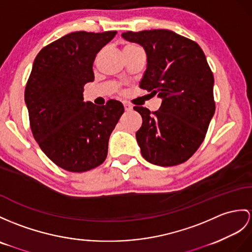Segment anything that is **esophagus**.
Here are the masks:
<instances>
[{
  "mask_svg": "<svg viewBox=\"0 0 252 252\" xmlns=\"http://www.w3.org/2000/svg\"><path fill=\"white\" fill-rule=\"evenodd\" d=\"M124 108H125L126 111H131V110H132V106L128 102H124Z\"/></svg>",
  "mask_w": 252,
  "mask_h": 252,
  "instance_id": "obj_1",
  "label": "esophagus"
}]
</instances>
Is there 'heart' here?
<instances>
[{
  "instance_id": "b5f03b06",
  "label": "heart",
  "mask_w": 252,
  "mask_h": 252,
  "mask_svg": "<svg viewBox=\"0 0 252 252\" xmlns=\"http://www.w3.org/2000/svg\"><path fill=\"white\" fill-rule=\"evenodd\" d=\"M134 49H140L138 46L133 45V44H127L125 47H124V51H127V50H134Z\"/></svg>"
}]
</instances>
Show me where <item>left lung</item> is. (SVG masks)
<instances>
[{"label": "left lung", "instance_id": "left-lung-1", "mask_svg": "<svg viewBox=\"0 0 252 252\" xmlns=\"http://www.w3.org/2000/svg\"><path fill=\"white\" fill-rule=\"evenodd\" d=\"M141 45L147 68L140 89L162 98L157 111L133 107L142 116L136 133L149 162L172 167L187 161L203 142L215 113L214 76L197 42L169 30L122 34Z\"/></svg>", "mask_w": 252, "mask_h": 252}]
</instances>
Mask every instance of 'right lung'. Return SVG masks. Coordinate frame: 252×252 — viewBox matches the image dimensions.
<instances>
[{
    "instance_id": "obj_1",
    "label": "right lung",
    "mask_w": 252,
    "mask_h": 252,
    "mask_svg": "<svg viewBox=\"0 0 252 252\" xmlns=\"http://www.w3.org/2000/svg\"><path fill=\"white\" fill-rule=\"evenodd\" d=\"M116 35L72 32L39 51L27 82L24 100L30 126L41 151L60 168L85 172L106 160L110 134L124 106L83 101V88L94 81L96 54Z\"/></svg>"
}]
</instances>
